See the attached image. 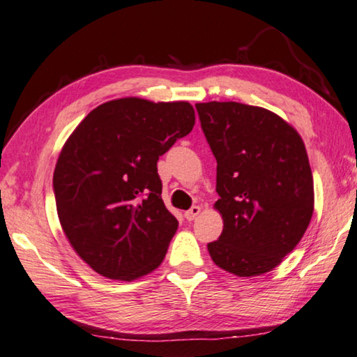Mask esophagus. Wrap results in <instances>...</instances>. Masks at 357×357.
<instances>
[{
    "mask_svg": "<svg viewBox=\"0 0 357 357\" xmlns=\"http://www.w3.org/2000/svg\"><path fill=\"white\" fill-rule=\"evenodd\" d=\"M200 213H202V208L200 206H192L189 211L184 213V218L188 219V220H194L197 216H199Z\"/></svg>",
    "mask_w": 357,
    "mask_h": 357,
    "instance_id": "obj_1",
    "label": "esophagus"
}]
</instances>
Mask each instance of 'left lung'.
<instances>
[{
  "label": "left lung",
  "mask_w": 357,
  "mask_h": 357,
  "mask_svg": "<svg viewBox=\"0 0 357 357\" xmlns=\"http://www.w3.org/2000/svg\"><path fill=\"white\" fill-rule=\"evenodd\" d=\"M218 162L214 203L224 220L208 243L213 262L236 276L273 270L302 240L314 192L307 149L275 112L236 101L197 103Z\"/></svg>",
  "instance_id": "1"
}]
</instances>
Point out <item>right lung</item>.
Here are the masks:
<instances>
[{"label":"right lung","instance_id":"1","mask_svg":"<svg viewBox=\"0 0 357 357\" xmlns=\"http://www.w3.org/2000/svg\"><path fill=\"white\" fill-rule=\"evenodd\" d=\"M194 123L188 101L119 98L90 111L66 139L54 172L56 213L97 273L133 281L162 264L178 220L162 200L157 162Z\"/></svg>","mask_w":357,"mask_h":357}]
</instances>
